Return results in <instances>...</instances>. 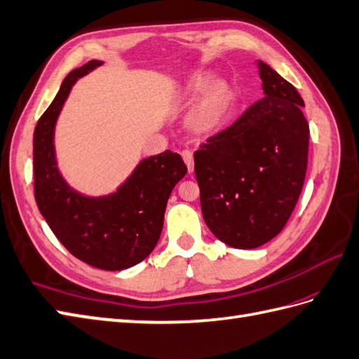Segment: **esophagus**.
<instances>
[{"instance_id":"34e87169","label":"esophagus","mask_w":359,"mask_h":359,"mask_svg":"<svg viewBox=\"0 0 359 359\" xmlns=\"http://www.w3.org/2000/svg\"><path fill=\"white\" fill-rule=\"evenodd\" d=\"M181 156H182V160H184V163L187 164L189 172L190 173L194 172V152L189 149H184V151H181Z\"/></svg>"}]
</instances>
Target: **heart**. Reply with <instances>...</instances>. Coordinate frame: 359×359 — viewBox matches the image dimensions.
Masks as SVG:
<instances>
[{
    "instance_id": "1",
    "label": "heart",
    "mask_w": 359,
    "mask_h": 359,
    "mask_svg": "<svg viewBox=\"0 0 359 359\" xmlns=\"http://www.w3.org/2000/svg\"><path fill=\"white\" fill-rule=\"evenodd\" d=\"M210 82H212V77L208 74H196L190 79L184 91L187 99H195L196 95L205 93L201 95L190 114V125L196 130H207L215 126L225 112L226 104H229V93H226L225 86L213 85L208 90L206 88Z\"/></svg>"
}]
</instances>
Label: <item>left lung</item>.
I'll return each mask as SVG.
<instances>
[{"label":"left lung","instance_id":"8db88e82","mask_svg":"<svg viewBox=\"0 0 359 359\" xmlns=\"http://www.w3.org/2000/svg\"><path fill=\"white\" fill-rule=\"evenodd\" d=\"M265 97L195 152L207 226L233 248L251 250L280 233L302 194L309 125L295 86L259 62Z\"/></svg>","mask_w":359,"mask_h":359}]
</instances>
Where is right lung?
Listing matches in <instances>:
<instances>
[{
	"label": "right lung",
	"mask_w": 359,
	"mask_h": 359,
	"mask_svg": "<svg viewBox=\"0 0 359 359\" xmlns=\"http://www.w3.org/2000/svg\"><path fill=\"white\" fill-rule=\"evenodd\" d=\"M99 60L73 69L33 135L34 199L59 242L74 257L94 268L120 271L144 260L160 239L165 204L187 168L178 154L165 151L140 161L116 194L85 196L69 187L60 175L55 154V126L79 77Z\"/></svg>",
	"instance_id": "1"
}]
</instances>
